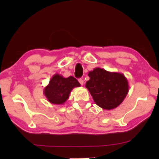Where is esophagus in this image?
Here are the masks:
<instances>
[{"instance_id": "obj_1", "label": "esophagus", "mask_w": 159, "mask_h": 159, "mask_svg": "<svg viewBox=\"0 0 159 159\" xmlns=\"http://www.w3.org/2000/svg\"><path fill=\"white\" fill-rule=\"evenodd\" d=\"M79 82L80 83V84L81 85H83V83H84V82H83V80L82 79H79Z\"/></svg>"}]
</instances>
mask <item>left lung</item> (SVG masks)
I'll return each mask as SVG.
<instances>
[{"mask_svg": "<svg viewBox=\"0 0 159 159\" xmlns=\"http://www.w3.org/2000/svg\"><path fill=\"white\" fill-rule=\"evenodd\" d=\"M90 80L85 87L97 105L106 110L116 108L128 93L126 77L121 73L107 71L97 67L88 73Z\"/></svg>", "mask_w": 159, "mask_h": 159, "instance_id": "obj_1", "label": "left lung"}]
</instances>
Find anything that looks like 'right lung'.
I'll return each instance as SVG.
<instances>
[{"label": "right lung", "mask_w": 159, "mask_h": 159, "mask_svg": "<svg viewBox=\"0 0 159 159\" xmlns=\"http://www.w3.org/2000/svg\"><path fill=\"white\" fill-rule=\"evenodd\" d=\"M80 86L79 81L73 76L64 78L56 74L51 78L49 84L44 88L43 94L51 104L61 105L69 99L71 90Z\"/></svg>", "instance_id": "obj_1"}]
</instances>
